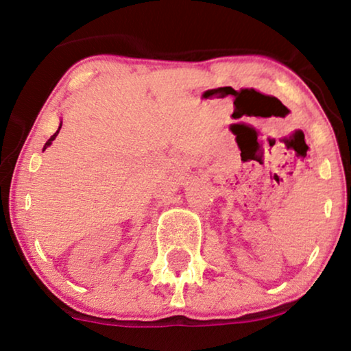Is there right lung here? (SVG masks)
I'll use <instances>...</instances> for the list:
<instances>
[{"label":"right lung","mask_w":351,"mask_h":351,"mask_svg":"<svg viewBox=\"0 0 351 351\" xmlns=\"http://www.w3.org/2000/svg\"><path fill=\"white\" fill-rule=\"evenodd\" d=\"M60 127H62V121H60V125H59V130H60ZM59 130H58V132H56V133L53 134V136H51V138L48 139V141H46V144H45V147H43V151H45V149H46V147H48V146H51V144H53V141H54V139H56V136H58Z\"/></svg>","instance_id":"obj_1"}]
</instances>
